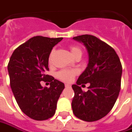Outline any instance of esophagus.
<instances>
[{"mask_svg":"<svg viewBox=\"0 0 132 132\" xmlns=\"http://www.w3.org/2000/svg\"><path fill=\"white\" fill-rule=\"evenodd\" d=\"M65 86L66 87H71V85H69V84H65Z\"/></svg>","mask_w":132,"mask_h":132,"instance_id":"1","label":"esophagus"}]
</instances>
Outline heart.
Returning a JSON list of instances; mask_svg holds the SVG:
<instances>
[{
	"label": "heart",
	"instance_id": "1",
	"mask_svg": "<svg viewBox=\"0 0 132 132\" xmlns=\"http://www.w3.org/2000/svg\"><path fill=\"white\" fill-rule=\"evenodd\" d=\"M70 51H71V54H72L73 57H75V55H78V54L82 55L81 49L77 46H70ZM53 53H54V51L52 50L50 52V55H49V63H52V57ZM77 73H78V71L76 70V69H63V70L59 71L56 74V77L61 81L69 83V82L72 81V79L74 78V77L77 75Z\"/></svg>",
	"mask_w": 132,
	"mask_h": 132
}]
</instances>
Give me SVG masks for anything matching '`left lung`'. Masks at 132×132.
I'll return each mask as SVG.
<instances>
[{
    "label": "left lung",
    "instance_id": "8db88e82",
    "mask_svg": "<svg viewBox=\"0 0 132 132\" xmlns=\"http://www.w3.org/2000/svg\"><path fill=\"white\" fill-rule=\"evenodd\" d=\"M82 42L89 53V64L72 87L75 95L72 111L77 118L92 122L112 110L121 86L122 65L114 49L95 36L83 35L73 37ZM89 82L87 92L79 85Z\"/></svg>",
    "mask_w": 132,
    "mask_h": 132
}]
</instances>
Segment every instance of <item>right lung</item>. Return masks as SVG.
I'll list each match as a JSON object with an SVG mask.
<instances>
[{"mask_svg": "<svg viewBox=\"0 0 132 132\" xmlns=\"http://www.w3.org/2000/svg\"><path fill=\"white\" fill-rule=\"evenodd\" d=\"M63 37L35 36L15 49L8 63L10 86L18 106L26 115L45 120L55 113L64 84L46 74L52 48ZM41 81L50 87L41 86Z\"/></svg>", "mask_w": 132, "mask_h": 132, "instance_id": "add662e5", "label": "right lung"}]
</instances>
